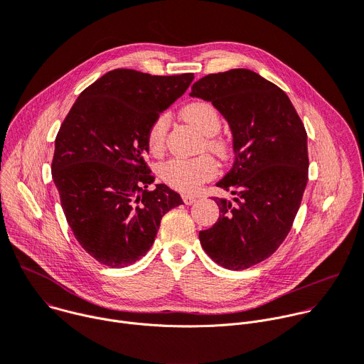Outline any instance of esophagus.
I'll return each mask as SVG.
<instances>
[{"instance_id": "esophagus-1", "label": "esophagus", "mask_w": 364, "mask_h": 364, "mask_svg": "<svg viewBox=\"0 0 364 364\" xmlns=\"http://www.w3.org/2000/svg\"><path fill=\"white\" fill-rule=\"evenodd\" d=\"M196 200H197V198H196V196H193V194H183V201H184L186 204H193Z\"/></svg>"}]
</instances>
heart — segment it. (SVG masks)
Listing matches in <instances>:
<instances>
[{
    "label": "heart",
    "mask_w": 364,
    "mask_h": 364,
    "mask_svg": "<svg viewBox=\"0 0 364 364\" xmlns=\"http://www.w3.org/2000/svg\"><path fill=\"white\" fill-rule=\"evenodd\" d=\"M183 117L203 135L212 136L220 128V118L218 111L207 102H193L183 109ZM170 117L161 114L155 118L148 131V148L152 154H161L166 145L167 129ZM205 148L218 154L219 157L226 155V146L223 142L216 139H207ZM218 173V166L212 157L201 155L196 159H171L163 163L159 168L160 178L171 188L191 193L196 191L204 181L212 180Z\"/></svg>",
    "instance_id": "1"
}]
</instances>
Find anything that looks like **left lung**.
<instances>
[{"label":"left lung","mask_w":364,"mask_h":364,"mask_svg":"<svg viewBox=\"0 0 364 364\" xmlns=\"http://www.w3.org/2000/svg\"><path fill=\"white\" fill-rule=\"evenodd\" d=\"M190 96L212 102L228 121L235 160L216 183L220 216L198 233L204 252L226 269H247L285 240L308 180L305 128L287 93L249 69L197 80Z\"/></svg>","instance_id":"obj_1"}]
</instances>
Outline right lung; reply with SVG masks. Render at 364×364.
<instances>
[{"label": "right lung", "mask_w": 364, "mask_h": 364, "mask_svg": "<svg viewBox=\"0 0 364 364\" xmlns=\"http://www.w3.org/2000/svg\"><path fill=\"white\" fill-rule=\"evenodd\" d=\"M193 73L115 69L76 99L55 141L51 176L66 220L97 262L124 268L152 246L163 216L183 204L144 161L148 131L190 86Z\"/></svg>", "instance_id": "obj_1"}]
</instances>
